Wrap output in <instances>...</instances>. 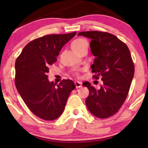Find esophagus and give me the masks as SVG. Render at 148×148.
<instances>
[{"mask_svg": "<svg viewBox=\"0 0 148 148\" xmlns=\"http://www.w3.org/2000/svg\"><path fill=\"white\" fill-rule=\"evenodd\" d=\"M75 86L77 88H81L82 87V82H75Z\"/></svg>", "mask_w": 148, "mask_h": 148, "instance_id": "34e87169", "label": "esophagus"}]
</instances>
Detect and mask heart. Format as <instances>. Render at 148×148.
Returning <instances> with one entry per match:
<instances>
[{
	"instance_id": "1",
	"label": "heart",
	"mask_w": 148,
	"mask_h": 148,
	"mask_svg": "<svg viewBox=\"0 0 148 148\" xmlns=\"http://www.w3.org/2000/svg\"><path fill=\"white\" fill-rule=\"evenodd\" d=\"M85 45H88V42L86 40L83 39V38H79L74 40L71 44V47L73 50H76L79 49V48L83 47ZM77 75V73H76Z\"/></svg>"
}]
</instances>
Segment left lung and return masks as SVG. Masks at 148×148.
<instances>
[{"mask_svg": "<svg viewBox=\"0 0 148 148\" xmlns=\"http://www.w3.org/2000/svg\"><path fill=\"white\" fill-rule=\"evenodd\" d=\"M78 35L92 40L91 51L96 57L91 66L93 77H101L103 82L100 89L88 82L83 84L90 92L86 106L95 116L108 118L121 108L130 89L135 72L130 51L124 42L108 32H82Z\"/></svg>", "mask_w": 148, "mask_h": 148, "instance_id": "8db88e82", "label": "left lung"}]
</instances>
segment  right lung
Here are the masks:
<instances>
[{
	"label": "right lung",
	"instance_id": "add662e5",
	"mask_svg": "<svg viewBox=\"0 0 148 148\" xmlns=\"http://www.w3.org/2000/svg\"><path fill=\"white\" fill-rule=\"evenodd\" d=\"M77 32L50 34L29 42L15 62L16 88L28 108L36 116L53 121L63 112L68 97L75 88L70 79L57 87L48 79L50 65L56 61L61 48Z\"/></svg>",
	"mask_w": 148,
	"mask_h": 148
}]
</instances>
